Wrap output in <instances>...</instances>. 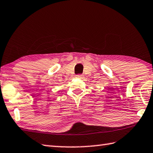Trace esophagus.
<instances>
[{
  "label": "esophagus",
  "instance_id": "obj_1",
  "mask_svg": "<svg viewBox=\"0 0 153 153\" xmlns=\"http://www.w3.org/2000/svg\"><path fill=\"white\" fill-rule=\"evenodd\" d=\"M76 77H77V78H83V75L79 74V75H77V76H76Z\"/></svg>",
  "mask_w": 153,
  "mask_h": 153
}]
</instances>
